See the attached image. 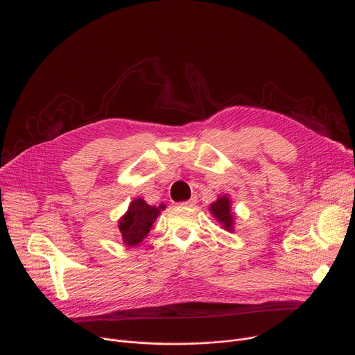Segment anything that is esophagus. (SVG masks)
<instances>
[{
	"mask_svg": "<svg viewBox=\"0 0 355 355\" xmlns=\"http://www.w3.org/2000/svg\"><path fill=\"white\" fill-rule=\"evenodd\" d=\"M196 204H197V197H191L188 201L181 202V205H185V207H194Z\"/></svg>",
	"mask_w": 355,
	"mask_h": 355,
	"instance_id": "1",
	"label": "esophagus"
}]
</instances>
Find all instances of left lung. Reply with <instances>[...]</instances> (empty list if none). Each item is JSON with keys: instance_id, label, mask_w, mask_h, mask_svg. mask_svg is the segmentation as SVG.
Listing matches in <instances>:
<instances>
[{"instance_id": "obj_1", "label": "left lung", "mask_w": 355, "mask_h": 355, "mask_svg": "<svg viewBox=\"0 0 355 355\" xmlns=\"http://www.w3.org/2000/svg\"><path fill=\"white\" fill-rule=\"evenodd\" d=\"M209 212L227 231H234V212H231V202L227 196L220 197L209 205Z\"/></svg>"}]
</instances>
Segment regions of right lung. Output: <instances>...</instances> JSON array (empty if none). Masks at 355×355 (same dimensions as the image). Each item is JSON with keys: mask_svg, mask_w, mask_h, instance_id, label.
Masks as SVG:
<instances>
[{"mask_svg": "<svg viewBox=\"0 0 355 355\" xmlns=\"http://www.w3.org/2000/svg\"><path fill=\"white\" fill-rule=\"evenodd\" d=\"M164 208V204L154 207L147 204L143 198L132 200L128 211L120 218V224H118L124 244L134 247L143 241L148 235L155 218L159 216V209Z\"/></svg>", "mask_w": 355, "mask_h": 355, "instance_id": "1", "label": "right lung"}]
</instances>
